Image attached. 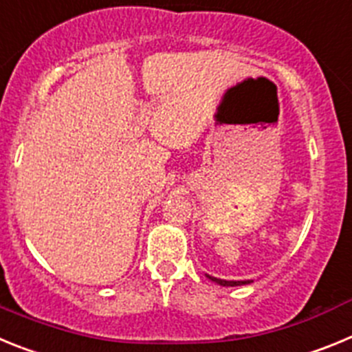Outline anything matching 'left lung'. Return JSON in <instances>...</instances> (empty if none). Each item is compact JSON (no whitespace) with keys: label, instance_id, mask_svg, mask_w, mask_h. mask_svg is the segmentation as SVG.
<instances>
[{"label":"left lung","instance_id":"8db88e82","mask_svg":"<svg viewBox=\"0 0 352 352\" xmlns=\"http://www.w3.org/2000/svg\"><path fill=\"white\" fill-rule=\"evenodd\" d=\"M210 276V275H208ZM211 280L217 282V284L220 285H231V287H234V285H243V284H250V282H245V280H222V278H217V276H210Z\"/></svg>","mask_w":352,"mask_h":352}]
</instances>
